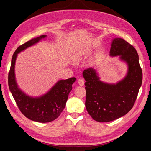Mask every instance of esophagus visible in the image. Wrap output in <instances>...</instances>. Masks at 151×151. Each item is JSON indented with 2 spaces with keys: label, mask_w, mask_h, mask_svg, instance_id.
Returning <instances> with one entry per match:
<instances>
[{
  "label": "esophagus",
  "mask_w": 151,
  "mask_h": 151,
  "mask_svg": "<svg viewBox=\"0 0 151 151\" xmlns=\"http://www.w3.org/2000/svg\"><path fill=\"white\" fill-rule=\"evenodd\" d=\"M78 84L80 85V86H83L85 84V81L84 80H83L82 79H78Z\"/></svg>",
  "instance_id": "34e87169"
}]
</instances>
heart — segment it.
<instances>
[{"label": "heart", "mask_w": 151, "mask_h": 151, "mask_svg": "<svg viewBox=\"0 0 151 151\" xmlns=\"http://www.w3.org/2000/svg\"><path fill=\"white\" fill-rule=\"evenodd\" d=\"M84 55H85V52H79L78 53H76V54H74V55L73 56V58H72L73 61L79 62L80 61H81Z\"/></svg>", "instance_id": "obj_1"}]
</instances>
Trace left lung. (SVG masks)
<instances>
[{
	"label": "left lung",
	"mask_w": 151,
	"mask_h": 151,
	"mask_svg": "<svg viewBox=\"0 0 151 151\" xmlns=\"http://www.w3.org/2000/svg\"><path fill=\"white\" fill-rule=\"evenodd\" d=\"M110 56H119V60L127 66L126 75L120 81L116 83L101 81L94 68L83 72L86 81V109L98 122L114 121L127 114L133 107L142 83L138 54L131 45L122 38H114Z\"/></svg>",
	"instance_id": "obj_1"
}]
</instances>
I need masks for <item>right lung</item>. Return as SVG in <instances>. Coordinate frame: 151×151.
I'll use <instances>...</instances> for the list:
<instances>
[{"instance_id":"obj_1","label":"right lung","mask_w":151,"mask_h":151,"mask_svg":"<svg viewBox=\"0 0 151 151\" xmlns=\"http://www.w3.org/2000/svg\"><path fill=\"white\" fill-rule=\"evenodd\" d=\"M47 35H42L19 46L13 53L8 75V86L21 112L26 118L39 123H48L55 120L61 114L66 106L69 93L76 78L59 80L45 94L38 97L30 96L19 88L16 81L15 66L19 53L45 40Z\"/></svg>"}]
</instances>
